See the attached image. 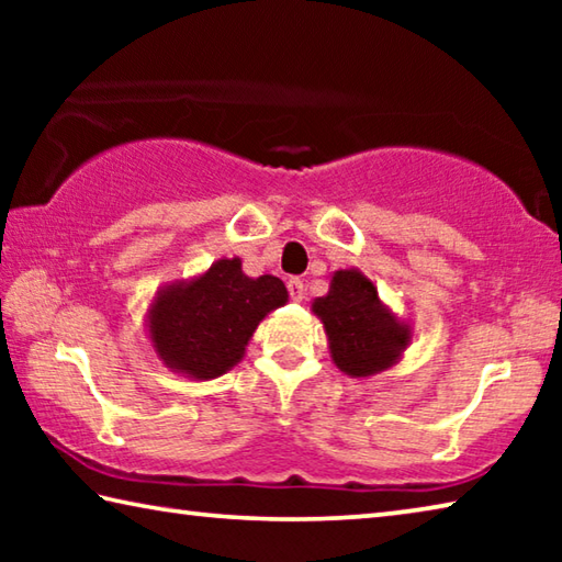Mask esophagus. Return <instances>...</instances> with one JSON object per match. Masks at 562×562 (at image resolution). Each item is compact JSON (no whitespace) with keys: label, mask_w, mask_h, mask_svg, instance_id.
Instances as JSON below:
<instances>
[{"label":"esophagus","mask_w":562,"mask_h":562,"mask_svg":"<svg viewBox=\"0 0 562 562\" xmlns=\"http://www.w3.org/2000/svg\"><path fill=\"white\" fill-rule=\"evenodd\" d=\"M288 290H290V297L294 302H302L304 300V282L300 278H290Z\"/></svg>","instance_id":"obj_1"}]
</instances>
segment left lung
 <instances>
[{
	"mask_svg": "<svg viewBox=\"0 0 562 562\" xmlns=\"http://www.w3.org/2000/svg\"><path fill=\"white\" fill-rule=\"evenodd\" d=\"M312 312L325 327L331 361L355 379L394 367L414 339V327L386 307L357 268L331 272L329 292L312 302Z\"/></svg>",
	"mask_w": 562,
	"mask_h": 562,
	"instance_id": "1",
	"label": "left lung"
}]
</instances>
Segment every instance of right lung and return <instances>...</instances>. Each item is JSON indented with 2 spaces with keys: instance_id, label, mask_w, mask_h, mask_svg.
Returning a JSON list of instances; mask_svg holds the SVG:
<instances>
[{
  "instance_id": "right-lung-1",
  "label": "right lung",
  "mask_w": 562,
  "mask_h": 562,
  "mask_svg": "<svg viewBox=\"0 0 562 562\" xmlns=\"http://www.w3.org/2000/svg\"><path fill=\"white\" fill-rule=\"evenodd\" d=\"M288 300L280 278H247L240 258H221L195 278L158 288L146 331L170 372L207 382L243 361L260 322Z\"/></svg>"
}]
</instances>
